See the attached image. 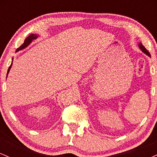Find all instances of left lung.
I'll return each instance as SVG.
<instances>
[{
	"label": "left lung",
	"instance_id": "obj_1",
	"mask_svg": "<svg viewBox=\"0 0 157 157\" xmlns=\"http://www.w3.org/2000/svg\"><path fill=\"white\" fill-rule=\"evenodd\" d=\"M139 47H140V49H141V51L143 52V53H145V55L150 57V56H151L150 55V53H149L148 51H147L146 48H145L143 46H142V44H141V43H140V44H139Z\"/></svg>",
	"mask_w": 157,
	"mask_h": 157
}]
</instances>
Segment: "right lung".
I'll return each mask as SVG.
<instances>
[{
    "label": "right lung",
    "instance_id": "obj_1",
    "mask_svg": "<svg viewBox=\"0 0 157 157\" xmlns=\"http://www.w3.org/2000/svg\"><path fill=\"white\" fill-rule=\"evenodd\" d=\"M39 37V35H36V34H31V35H30L29 36H28V37H26V39L25 40H24V43H23V44L22 45H21V46H20V47H19L18 48H17V51H16V52H18V51H20V50L24 49L25 48H26L27 46H29V45L30 44H31V43L32 42V41L34 40H36V39H37V37ZM12 60H13V58H12ZM12 63H11V65H10V68H9L8 71H7L6 77H7V76H8V74H9V72H10V68H12Z\"/></svg>",
    "mask_w": 157,
    "mask_h": 157
}]
</instances>
